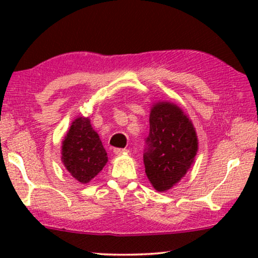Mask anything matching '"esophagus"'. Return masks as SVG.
<instances>
[{
    "label": "esophagus",
    "mask_w": 258,
    "mask_h": 258,
    "mask_svg": "<svg viewBox=\"0 0 258 258\" xmlns=\"http://www.w3.org/2000/svg\"><path fill=\"white\" fill-rule=\"evenodd\" d=\"M125 153H128V150L122 149V148H115V149H114L115 155H122V154H125Z\"/></svg>",
    "instance_id": "esophagus-1"
}]
</instances>
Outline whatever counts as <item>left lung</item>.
Listing matches in <instances>:
<instances>
[{"label":"left lung","mask_w":258,"mask_h":258,"mask_svg":"<svg viewBox=\"0 0 258 258\" xmlns=\"http://www.w3.org/2000/svg\"><path fill=\"white\" fill-rule=\"evenodd\" d=\"M143 162L157 191H167L184 177L199 149L191 121L178 105L158 102L151 108Z\"/></svg>","instance_id":"8db88e82"}]
</instances>
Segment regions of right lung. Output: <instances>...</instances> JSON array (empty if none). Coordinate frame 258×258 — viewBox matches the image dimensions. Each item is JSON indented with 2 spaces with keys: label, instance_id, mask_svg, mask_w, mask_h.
Wrapping results in <instances>:
<instances>
[{
  "label": "right lung",
  "instance_id": "obj_1",
  "mask_svg": "<svg viewBox=\"0 0 258 258\" xmlns=\"http://www.w3.org/2000/svg\"><path fill=\"white\" fill-rule=\"evenodd\" d=\"M62 162L76 181L90 182L108 162L107 151L88 117H77L62 141Z\"/></svg>",
  "mask_w": 258,
  "mask_h": 258
}]
</instances>
